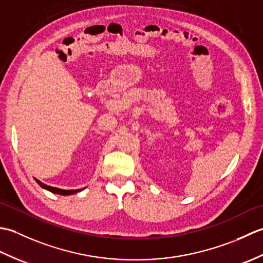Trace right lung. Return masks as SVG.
Listing matches in <instances>:
<instances>
[{
    "label": "right lung",
    "mask_w": 263,
    "mask_h": 263,
    "mask_svg": "<svg viewBox=\"0 0 263 263\" xmlns=\"http://www.w3.org/2000/svg\"><path fill=\"white\" fill-rule=\"evenodd\" d=\"M36 182L41 185L43 189L47 190V191L52 192V193H57V194H61V195H71V194H74V193H78L82 191L83 189H78V190H63V189H59V187H53V186H49V185H46V184H44L43 182L38 181L37 178H35Z\"/></svg>",
    "instance_id": "1"
}]
</instances>
